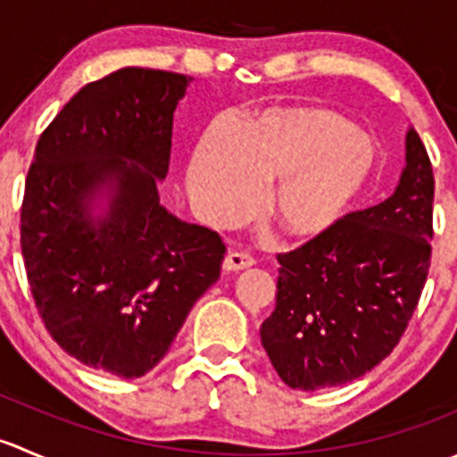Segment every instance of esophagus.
Returning a JSON list of instances; mask_svg holds the SVG:
<instances>
[{"label": "esophagus", "instance_id": "1", "mask_svg": "<svg viewBox=\"0 0 457 457\" xmlns=\"http://www.w3.org/2000/svg\"><path fill=\"white\" fill-rule=\"evenodd\" d=\"M254 262H256L254 256L243 254V252H228V256H225L223 261V270L241 271V270H247V267H252Z\"/></svg>", "mask_w": 457, "mask_h": 457}]
</instances>
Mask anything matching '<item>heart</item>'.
<instances>
[{
  "label": "heart",
  "mask_w": 457,
  "mask_h": 457,
  "mask_svg": "<svg viewBox=\"0 0 457 457\" xmlns=\"http://www.w3.org/2000/svg\"><path fill=\"white\" fill-rule=\"evenodd\" d=\"M353 126L329 108H292L258 114L241 135L220 121L207 130L190 170V195L210 223L245 219L261 201L262 183H276L270 216L285 234L327 232L356 201L373 170ZM345 150L343 151L342 147Z\"/></svg>",
  "instance_id": "b5f03b06"
}]
</instances>
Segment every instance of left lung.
Instances as JSON below:
<instances>
[{
    "label": "left lung",
    "mask_w": 457,
    "mask_h": 457,
    "mask_svg": "<svg viewBox=\"0 0 457 457\" xmlns=\"http://www.w3.org/2000/svg\"><path fill=\"white\" fill-rule=\"evenodd\" d=\"M433 195L431 159L409 130L407 168L389 199L278 254L276 310L261 343L285 385H345L394 352L427 283Z\"/></svg>",
    "instance_id": "obj_1"
}]
</instances>
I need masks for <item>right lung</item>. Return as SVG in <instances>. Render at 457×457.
<instances>
[{"label":"right lung","mask_w":457,"mask_h":457,"mask_svg":"<svg viewBox=\"0 0 457 457\" xmlns=\"http://www.w3.org/2000/svg\"><path fill=\"white\" fill-rule=\"evenodd\" d=\"M190 79L121 68L81 87L37 141L21 201L26 276L54 343L92 370L145 376L220 276L223 238L170 214L156 190ZM110 180L118 195L95 226L85 201Z\"/></svg>","instance_id":"right-lung-1"}]
</instances>
